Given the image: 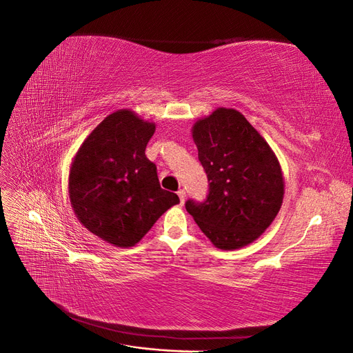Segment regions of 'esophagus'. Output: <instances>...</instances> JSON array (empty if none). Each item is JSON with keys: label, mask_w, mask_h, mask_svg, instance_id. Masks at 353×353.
Here are the masks:
<instances>
[{"label": "esophagus", "mask_w": 353, "mask_h": 353, "mask_svg": "<svg viewBox=\"0 0 353 353\" xmlns=\"http://www.w3.org/2000/svg\"><path fill=\"white\" fill-rule=\"evenodd\" d=\"M178 197H179L181 205H184V201H185V191H184V190H179V191H178Z\"/></svg>", "instance_id": "34e87169"}]
</instances>
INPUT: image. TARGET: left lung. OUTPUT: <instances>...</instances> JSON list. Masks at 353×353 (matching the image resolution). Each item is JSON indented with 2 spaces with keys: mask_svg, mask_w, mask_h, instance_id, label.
<instances>
[{
  "mask_svg": "<svg viewBox=\"0 0 353 353\" xmlns=\"http://www.w3.org/2000/svg\"><path fill=\"white\" fill-rule=\"evenodd\" d=\"M208 196L185 209L218 249H240L258 239L279 213L284 181L275 154L234 109H218L193 128Z\"/></svg>",
  "mask_w": 353,
  "mask_h": 353,
  "instance_id": "obj_1",
  "label": "left lung"
}]
</instances>
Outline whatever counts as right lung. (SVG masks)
Masks as SVG:
<instances>
[{
    "instance_id": "add662e5",
    "label": "right lung",
    "mask_w": 353,
    "mask_h": 353,
    "mask_svg": "<svg viewBox=\"0 0 353 353\" xmlns=\"http://www.w3.org/2000/svg\"><path fill=\"white\" fill-rule=\"evenodd\" d=\"M154 125L131 110L109 114L83 141L70 168L69 193L82 225L117 248H131L179 203L159 184L145 157Z\"/></svg>"
}]
</instances>
